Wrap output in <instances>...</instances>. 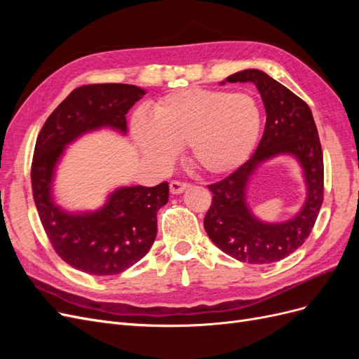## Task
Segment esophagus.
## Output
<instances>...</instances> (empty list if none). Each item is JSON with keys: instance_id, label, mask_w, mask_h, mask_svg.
<instances>
[{"instance_id": "obj_1", "label": "esophagus", "mask_w": 359, "mask_h": 359, "mask_svg": "<svg viewBox=\"0 0 359 359\" xmlns=\"http://www.w3.org/2000/svg\"><path fill=\"white\" fill-rule=\"evenodd\" d=\"M169 187H170V193H172V194H180V193H182L186 189H189L190 184L181 182V181H172V182L169 184Z\"/></svg>"}]
</instances>
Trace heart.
I'll use <instances>...</instances> for the list:
<instances>
[{"label":"heart","mask_w":359,"mask_h":359,"mask_svg":"<svg viewBox=\"0 0 359 359\" xmlns=\"http://www.w3.org/2000/svg\"><path fill=\"white\" fill-rule=\"evenodd\" d=\"M260 128L262 114L252 95L191 88L163 97L151 119L139 115L133 133L140 153L157 166H169L189 145L194 166L224 175L252 154Z\"/></svg>","instance_id":"1"}]
</instances>
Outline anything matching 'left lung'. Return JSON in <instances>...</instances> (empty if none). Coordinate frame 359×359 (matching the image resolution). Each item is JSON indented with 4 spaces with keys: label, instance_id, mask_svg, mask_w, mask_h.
<instances>
[{
    "label": "left lung",
    "instance_id": "1",
    "mask_svg": "<svg viewBox=\"0 0 359 359\" xmlns=\"http://www.w3.org/2000/svg\"><path fill=\"white\" fill-rule=\"evenodd\" d=\"M226 82L255 83L266 123L255 154L229 177L208 186L214 196L203 226L210 240L240 262L274 264L304 244L323 202V154L318 128L307 103L265 72L247 69L231 74ZM280 155H290L300 163L308 193L297 216L268 224L252 214L246 190L257 168Z\"/></svg>",
    "mask_w": 359,
    "mask_h": 359
}]
</instances>
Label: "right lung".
Listing matches in <instances>:
<instances>
[{
	"mask_svg": "<svg viewBox=\"0 0 359 359\" xmlns=\"http://www.w3.org/2000/svg\"><path fill=\"white\" fill-rule=\"evenodd\" d=\"M147 91L127 83L83 85L69 94L40 130L31 166L32 196L58 256L91 276H115L139 262L157 235V211L169 199L168 182L119 187L95 211L73 212L53 201V178L70 144L111 128L126 135V114Z\"/></svg>",
	"mask_w": 359,
	"mask_h": 359,
	"instance_id": "obj_1",
	"label": "right lung"
}]
</instances>
